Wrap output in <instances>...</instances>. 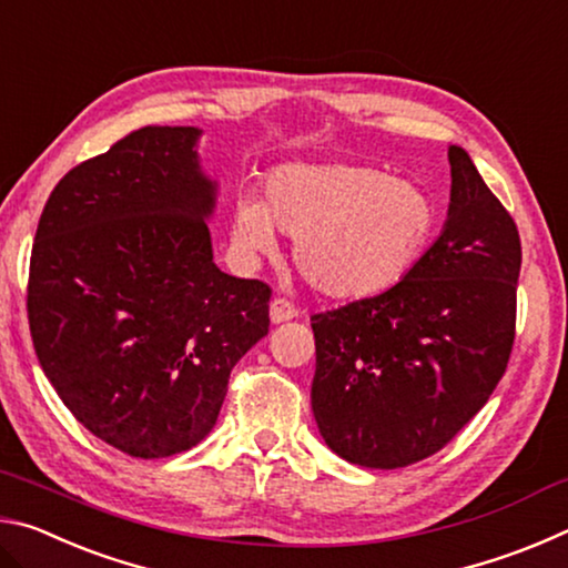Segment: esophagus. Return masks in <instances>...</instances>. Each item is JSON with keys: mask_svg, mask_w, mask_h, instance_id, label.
Instances as JSON below:
<instances>
[{"mask_svg": "<svg viewBox=\"0 0 568 568\" xmlns=\"http://www.w3.org/2000/svg\"><path fill=\"white\" fill-rule=\"evenodd\" d=\"M295 315H297L295 307L287 303V301H283V297H275V301L271 303V323L273 325H281V323L293 321Z\"/></svg>", "mask_w": 568, "mask_h": 568, "instance_id": "34e87169", "label": "esophagus"}]
</instances>
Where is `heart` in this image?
I'll list each match as a JSON object with an SVG mask.
<instances>
[{
    "label": "heart",
    "instance_id": "obj_1",
    "mask_svg": "<svg viewBox=\"0 0 568 568\" xmlns=\"http://www.w3.org/2000/svg\"><path fill=\"white\" fill-rule=\"evenodd\" d=\"M265 197H240L235 243L275 253V230L295 240V267L331 301H368L396 287L426 255L438 207L418 182L358 162H293L273 170Z\"/></svg>",
    "mask_w": 568,
    "mask_h": 568
}]
</instances>
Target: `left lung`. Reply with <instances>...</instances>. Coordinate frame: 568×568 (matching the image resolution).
<instances>
[{"label":"left lung","instance_id":"1","mask_svg":"<svg viewBox=\"0 0 568 568\" xmlns=\"http://www.w3.org/2000/svg\"><path fill=\"white\" fill-rule=\"evenodd\" d=\"M444 230L396 287L313 315V416L365 468L444 448L501 381L516 328L521 240L474 160L448 145Z\"/></svg>","mask_w":568,"mask_h":568}]
</instances>
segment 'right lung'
<instances>
[{
  "label": "right lung",
  "instance_id": "1",
  "mask_svg": "<svg viewBox=\"0 0 568 568\" xmlns=\"http://www.w3.org/2000/svg\"><path fill=\"white\" fill-rule=\"evenodd\" d=\"M200 128H142L57 182L27 313L44 376L122 454L165 458L213 430L230 371L265 338L271 287L220 271L217 180Z\"/></svg>",
  "mask_w": 568,
  "mask_h": 568
}]
</instances>
